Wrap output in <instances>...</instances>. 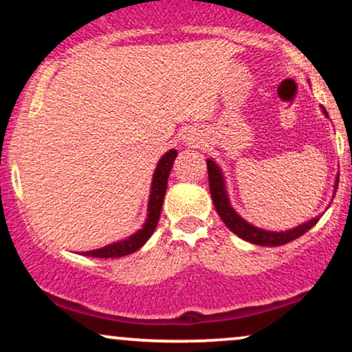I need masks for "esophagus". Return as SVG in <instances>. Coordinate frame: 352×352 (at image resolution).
<instances>
[{
  "instance_id": "esophagus-1",
  "label": "esophagus",
  "mask_w": 352,
  "mask_h": 352,
  "mask_svg": "<svg viewBox=\"0 0 352 352\" xmlns=\"http://www.w3.org/2000/svg\"><path fill=\"white\" fill-rule=\"evenodd\" d=\"M204 134L199 129H188L184 134V144L188 145V147H200L204 144Z\"/></svg>"
}]
</instances>
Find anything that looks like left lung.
Returning a JSON list of instances; mask_svg holds the SVG:
<instances>
[{"instance_id":"obj_1","label":"left lung","mask_w":352,"mask_h":352,"mask_svg":"<svg viewBox=\"0 0 352 352\" xmlns=\"http://www.w3.org/2000/svg\"><path fill=\"white\" fill-rule=\"evenodd\" d=\"M321 111L322 114L328 117V112H326V109L322 106H321ZM207 168H208L210 193H212L213 205H215L217 213L220 215L221 220H223V223L227 225V228L232 230L236 236L243 238L245 241H250V243L261 245V246L286 245L289 243V241L300 238L301 235H305L309 228H313L314 225L318 223L319 217H314L311 218V220L305 221V223L300 225V227L285 230V232H268V230L254 227V225L248 223V221L243 220V218L238 215L235 210H233L232 205H230L227 187H225L223 172L220 170V167H218L212 159H207ZM338 184H339V175L336 177V182H334V195H336Z\"/></svg>"}]
</instances>
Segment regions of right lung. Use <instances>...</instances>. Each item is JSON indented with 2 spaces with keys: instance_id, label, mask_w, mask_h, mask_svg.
I'll return each mask as SVG.
<instances>
[{
  "instance_id": "1",
  "label": "right lung",
  "mask_w": 352,
  "mask_h": 352,
  "mask_svg": "<svg viewBox=\"0 0 352 352\" xmlns=\"http://www.w3.org/2000/svg\"><path fill=\"white\" fill-rule=\"evenodd\" d=\"M177 151L170 148L162 159L157 164L155 172H153V179L151 185V195H148V205H147V218H145L144 227L135 232L134 235H131L125 240L116 241L102 248L91 250V252H84V256H92V258H120L125 254H131L137 252L140 246L145 245V241L152 236L153 230H155L157 223H159L160 218V210H162L165 190H167V182L168 175H170L173 160L177 157Z\"/></svg>"
}]
</instances>
